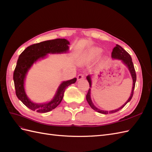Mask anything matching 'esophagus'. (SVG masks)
<instances>
[{"label":"esophagus","instance_id":"esophagus-1","mask_svg":"<svg viewBox=\"0 0 152 152\" xmlns=\"http://www.w3.org/2000/svg\"><path fill=\"white\" fill-rule=\"evenodd\" d=\"M84 78V75H82V74H79V75L77 76V80L79 81V80H81L82 79H83Z\"/></svg>","mask_w":152,"mask_h":152}]
</instances>
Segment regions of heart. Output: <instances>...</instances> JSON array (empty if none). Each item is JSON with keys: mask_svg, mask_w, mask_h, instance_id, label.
Returning a JSON list of instances; mask_svg holds the SVG:
<instances>
[{"mask_svg": "<svg viewBox=\"0 0 152 152\" xmlns=\"http://www.w3.org/2000/svg\"><path fill=\"white\" fill-rule=\"evenodd\" d=\"M94 52V53H95V54H99V53H101V50H100V49H95Z\"/></svg>", "mask_w": 152, "mask_h": 152, "instance_id": "b5f03b06", "label": "heart"}]
</instances>
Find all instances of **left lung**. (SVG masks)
Masks as SVG:
<instances>
[{
    "mask_svg": "<svg viewBox=\"0 0 152 152\" xmlns=\"http://www.w3.org/2000/svg\"><path fill=\"white\" fill-rule=\"evenodd\" d=\"M112 58L113 59H118V60H120L122 61V63L125 65L127 69L129 72L131 76L132 77V91L131 93V95L129 96V98L127 100V102L124 103L122 106H121V107H119L118 108L115 109V110H110V111H108V110H101L98 108H97L96 106L93 104V102H92L91 99V88L92 87V75H89L86 77V79L88 81L89 84V87L90 88L88 91V93H87V95H86V99L87 103H89V104L90 105V107L93 108L95 111H96L98 113H102V114H108V113H115L119 110H121L122 108H124L125 107V105L130 102L131 100L132 96H133V93H134V87H135V83L136 81V72L134 70V65H133V63L132 61V58L131 57V56L129 55L127 51H126L120 45L117 44L116 46L113 49V51L112 53Z\"/></svg>",
    "mask_w": 152,
    "mask_h": 152,
    "instance_id": "1",
    "label": "left lung"
}]
</instances>
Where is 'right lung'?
<instances>
[{
	"mask_svg": "<svg viewBox=\"0 0 152 152\" xmlns=\"http://www.w3.org/2000/svg\"><path fill=\"white\" fill-rule=\"evenodd\" d=\"M70 42L65 39H56L44 41L30 45L26 48L19 56L13 74V80L18 98L33 111L39 113H46L51 111L61 102L66 87L75 83L76 78L63 81L59 84L53 98L48 102L35 103L26 94L25 83L27 74L30 68L40 59L48 56V54H65L69 51Z\"/></svg>",
	"mask_w": 152,
	"mask_h": 152,
	"instance_id": "obj_1",
	"label": "right lung"
}]
</instances>
